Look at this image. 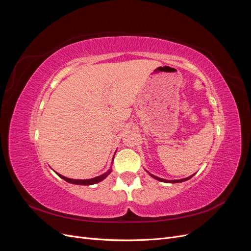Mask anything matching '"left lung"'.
<instances>
[{"instance_id":"obj_1","label":"left lung","mask_w":251,"mask_h":251,"mask_svg":"<svg viewBox=\"0 0 251 251\" xmlns=\"http://www.w3.org/2000/svg\"><path fill=\"white\" fill-rule=\"evenodd\" d=\"M148 172V171H147ZM148 174L150 175L151 177H153L154 179H156V180H158V181H161V182H165V183H179V182H184V181H187V180H189L191 179L194 175H192V176H189V177H187V178H183V179H179V180H166V179H162V178H159V177H157V176H155V175H153V174H151L150 172H148Z\"/></svg>"}]
</instances>
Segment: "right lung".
I'll list each match as a JSON object with an SVG mask.
<instances>
[{
    "instance_id": "right-lung-1",
    "label": "right lung",
    "mask_w": 251,
    "mask_h": 251,
    "mask_svg": "<svg viewBox=\"0 0 251 251\" xmlns=\"http://www.w3.org/2000/svg\"><path fill=\"white\" fill-rule=\"evenodd\" d=\"M111 172H112V169L110 168L107 172H105L104 174H102V175H100V176H97V177H95V178H91V179H71V178H67V177H65V176H63V175H59V174H57L58 176L62 178V179H64L65 181H67V182H69V183H72V184H76V185H92V184H96V183H98V182H100V181H102L103 179H105L107 178L109 175L111 174Z\"/></svg>"
}]
</instances>
